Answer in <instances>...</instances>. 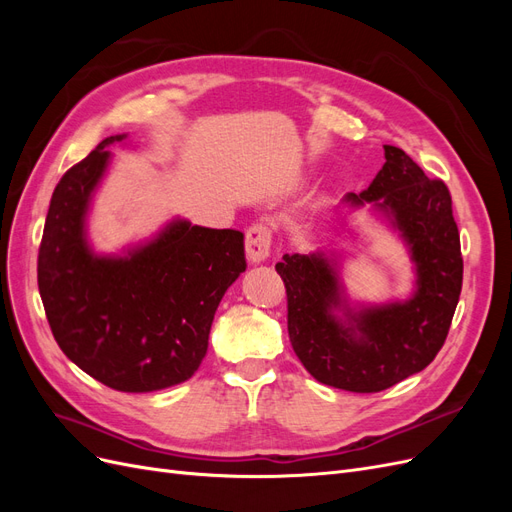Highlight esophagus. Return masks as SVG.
<instances>
[{
  "mask_svg": "<svg viewBox=\"0 0 512 512\" xmlns=\"http://www.w3.org/2000/svg\"><path fill=\"white\" fill-rule=\"evenodd\" d=\"M245 252L252 262H262L271 254V230L265 222H254L245 232Z\"/></svg>",
  "mask_w": 512,
  "mask_h": 512,
  "instance_id": "esophagus-1",
  "label": "esophagus"
}]
</instances>
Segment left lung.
Listing matches in <instances>:
<instances>
[{
  "label": "left lung",
  "mask_w": 512,
  "mask_h": 512,
  "mask_svg": "<svg viewBox=\"0 0 512 512\" xmlns=\"http://www.w3.org/2000/svg\"><path fill=\"white\" fill-rule=\"evenodd\" d=\"M384 166L346 203H371L401 230L416 262V292L406 303L348 309V324L331 309L342 288L322 254L284 256L275 269L286 286L288 337L318 382L352 393H378L425 369L451 329L463 282L453 200L442 179H429L406 151L384 145Z\"/></svg>",
  "instance_id": "8db88e82"
}]
</instances>
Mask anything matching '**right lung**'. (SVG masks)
<instances>
[{
    "label": "right lung",
    "mask_w": 512,
    "mask_h": 512,
    "mask_svg": "<svg viewBox=\"0 0 512 512\" xmlns=\"http://www.w3.org/2000/svg\"><path fill=\"white\" fill-rule=\"evenodd\" d=\"M111 136L59 179L38 250V288L59 348L98 382L123 393L168 389L194 376L224 292L245 271L243 235L190 222L126 258H98L85 211Z\"/></svg>",
    "instance_id": "1"
}]
</instances>
